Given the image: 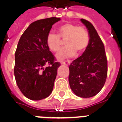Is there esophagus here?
<instances>
[{
	"mask_svg": "<svg viewBox=\"0 0 122 122\" xmlns=\"http://www.w3.org/2000/svg\"><path fill=\"white\" fill-rule=\"evenodd\" d=\"M61 63L62 64H64V65L68 66V65H70V63H71V61H70V60H67V61H63V62H61Z\"/></svg>",
	"mask_w": 122,
	"mask_h": 122,
	"instance_id": "1",
	"label": "esophagus"
}]
</instances>
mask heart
I'll use <instances>...</instances> for the list:
<instances>
[{
    "label": "heart",
    "instance_id": "obj_1",
    "mask_svg": "<svg viewBox=\"0 0 122 122\" xmlns=\"http://www.w3.org/2000/svg\"><path fill=\"white\" fill-rule=\"evenodd\" d=\"M61 37L65 40L66 47L57 54L56 58L62 60L66 58L73 57L76 54L83 52L90 42V34L86 29L81 26L64 24L58 28V35L49 33L46 42L49 49L53 52H58L61 46Z\"/></svg>",
    "mask_w": 122,
    "mask_h": 122
}]
</instances>
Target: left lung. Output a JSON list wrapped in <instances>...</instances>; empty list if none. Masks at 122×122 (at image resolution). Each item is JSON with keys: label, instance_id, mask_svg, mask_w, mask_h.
<instances>
[{"label": "left lung", "instance_id": "8db88e82", "mask_svg": "<svg viewBox=\"0 0 122 122\" xmlns=\"http://www.w3.org/2000/svg\"><path fill=\"white\" fill-rule=\"evenodd\" d=\"M90 34V42L81 56L70 65L69 83L73 93L81 98H90L103 87L107 77V59L105 47L94 26L80 20Z\"/></svg>", "mask_w": 122, "mask_h": 122}]
</instances>
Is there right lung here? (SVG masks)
I'll return each instance as SVG.
<instances>
[{"label":"right lung","instance_id":"right-lung-1","mask_svg":"<svg viewBox=\"0 0 122 122\" xmlns=\"http://www.w3.org/2000/svg\"><path fill=\"white\" fill-rule=\"evenodd\" d=\"M60 20L51 17L34 22L19 41L15 52V78L20 92L32 100L47 98L53 90L60 64L54 62L46 39L52 25Z\"/></svg>","mask_w":122,"mask_h":122}]
</instances>
